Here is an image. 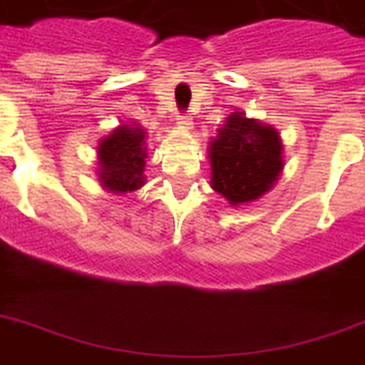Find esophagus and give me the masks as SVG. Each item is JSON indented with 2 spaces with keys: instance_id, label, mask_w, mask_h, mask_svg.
Wrapping results in <instances>:
<instances>
[{
  "instance_id": "esophagus-1",
  "label": "esophagus",
  "mask_w": 365,
  "mask_h": 365,
  "mask_svg": "<svg viewBox=\"0 0 365 365\" xmlns=\"http://www.w3.org/2000/svg\"><path fill=\"white\" fill-rule=\"evenodd\" d=\"M178 124L183 126V128H190L191 124H193V118H191L190 112H182V114L178 116Z\"/></svg>"
}]
</instances>
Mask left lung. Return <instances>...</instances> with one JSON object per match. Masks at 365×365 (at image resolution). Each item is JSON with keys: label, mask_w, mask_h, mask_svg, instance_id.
Wrapping results in <instances>:
<instances>
[{"label": "left lung", "mask_w": 365, "mask_h": 365, "mask_svg": "<svg viewBox=\"0 0 365 365\" xmlns=\"http://www.w3.org/2000/svg\"><path fill=\"white\" fill-rule=\"evenodd\" d=\"M211 185L233 205L259 200L282 170V146L271 126L233 112L209 148Z\"/></svg>", "instance_id": "8db88e82"}]
</instances>
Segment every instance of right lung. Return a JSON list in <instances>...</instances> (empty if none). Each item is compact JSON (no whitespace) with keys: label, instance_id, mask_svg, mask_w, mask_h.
<instances>
[{"label":"right lung","instance_id":"add662e5","mask_svg":"<svg viewBox=\"0 0 365 365\" xmlns=\"http://www.w3.org/2000/svg\"><path fill=\"white\" fill-rule=\"evenodd\" d=\"M144 132L134 124V128L120 126L104 138L98 146L101 160V183L110 191L138 190L144 185V164H146Z\"/></svg>","mask_w":365,"mask_h":365}]
</instances>
